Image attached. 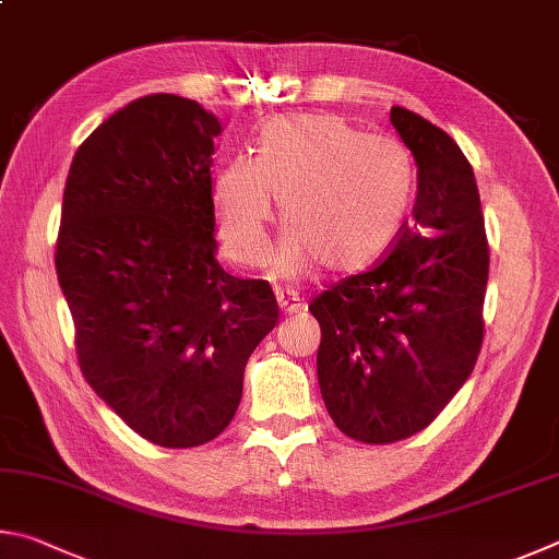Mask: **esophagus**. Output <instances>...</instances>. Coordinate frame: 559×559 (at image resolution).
<instances>
[{"instance_id": "1", "label": "esophagus", "mask_w": 559, "mask_h": 559, "mask_svg": "<svg viewBox=\"0 0 559 559\" xmlns=\"http://www.w3.org/2000/svg\"><path fill=\"white\" fill-rule=\"evenodd\" d=\"M280 307L285 309L287 314H299V311L307 309V305L299 297H280Z\"/></svg>"}]
</instances>
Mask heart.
I'll list each match as a JSON object with an SVG mask.
<instances>
[{
    "instance_id": "obj_1",
    "label": "heart",
    "mask_w": 559,
    "mask_h": 559,
    "mask_svg": "<svg viewBox=\"0 0 559 559\" xmlns=\"http://www.w3.org/2000/svg\"><path fill=\"white\" fill-rule=\"evenodd\" d=\"M415 191L409 154L390 136L364 134L331 112L264 122L254 156H230L213 176V218L225 254L258 264L282 203L277 272L305 280L366 272L393 250Z\"/></svg>"
}]
</instances>
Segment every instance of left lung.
Here are the masks:
<instances>
[{
  "mask_svg": "<svg viewBox=\"0 0 559 559\" xmlns=\"http://www.w3.org/2000/svg\"><path fill=\"white\" fill-rule=\"evenodd\" d=\"M417 166L413 223L393 252L311 301L317 373L341 432L390 444L425 429L472 376L484 338L488 245L472 164L444 130L393 107Z\"/></svg>",
  "mask_w": 559,
  "mask_h": 559,
  "instance_id": "8db88e82",
  "label": "left lung"
}]
</instances>
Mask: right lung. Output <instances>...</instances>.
<instances>
[{"label": "right lung", "mask_w": 559, "mask_h": 559, "mask_svg": "<svg viewBox=\"0 0 559 559\" xmlns=\"http://www.w3.org/2000/svg\"><path fill=\"white\" fill-rule=\"evenodd\" d=\"M221 120L156 93L107 117L66 179L56 272L87 383L152 444L189 449L230 425L245 364L280 319L267 282L215 260Z\"/></svg>", "instance_id": "add662e5"}]
</instances>
